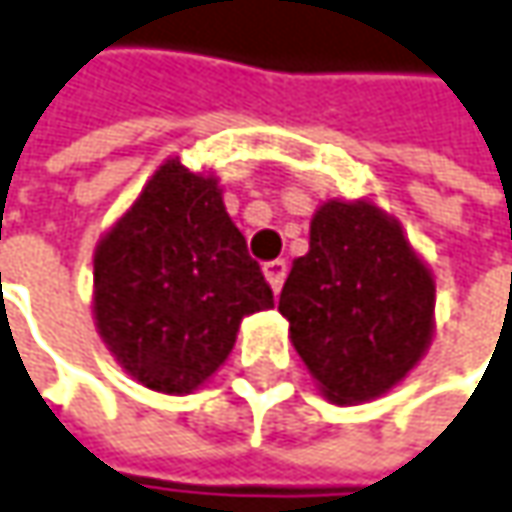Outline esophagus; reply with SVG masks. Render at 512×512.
I'll use <instances>...</instances> for the list:
<instances>
[{"label": "esophagus", "mask_w": 512, "mask_h": 512, "mask_svg": "<svg viewBox=\"0 0 512 512\" xmlns=\"http://www.w3.org/2000/svg\"><path fill=\"white\" fill-rule=\"evenodd\" d=\"M286 272H289L286 260H269V263H263V275H266V281H269V286H272V292H275V295H278V292H281V286H284Z\"/></svg>", "instance_id": "obj_1"}]
</instances>
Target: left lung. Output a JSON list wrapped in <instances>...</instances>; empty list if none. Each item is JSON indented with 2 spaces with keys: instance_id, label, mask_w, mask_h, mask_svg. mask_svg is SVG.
Listing matches in <instances>:
<instances>
[{
  "instance_id": "8db88e82",
  "label": "left lung",
  "mask_w": 512,
  "mask_h": 512,
  "mask_svg": "<svg viewBox=\"0 0 512 512\" xmlns=\"http://www.w3.org/2000/svg\"><path fill=\"white\" fill-rule=\"evenodd\" d=\"M292 345L336 406L385 394L432 339L435 281L368 202H324L278 301Z\"/></svg>"
}]
</instances>
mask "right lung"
I'll list each match as a JSON object with an SVG mask.
<instances>
[{
  "mask_svg": "<svg viewBox=\"0 0 512 512\" xmlns=\"http://www.w3.org/2000/svg\"><path fill=\"white\" fill-rule=\"evenodd\" d=\"M275 307L217 179L156 170L95 252V318L127 374L191 394L234 347L243 316Z\"/></svg>",
  "mask_w": 512,
  "mask_h": 512,
  "instance_id": "right-lung-1",
  "label": "right lung"
}]
</instances>
